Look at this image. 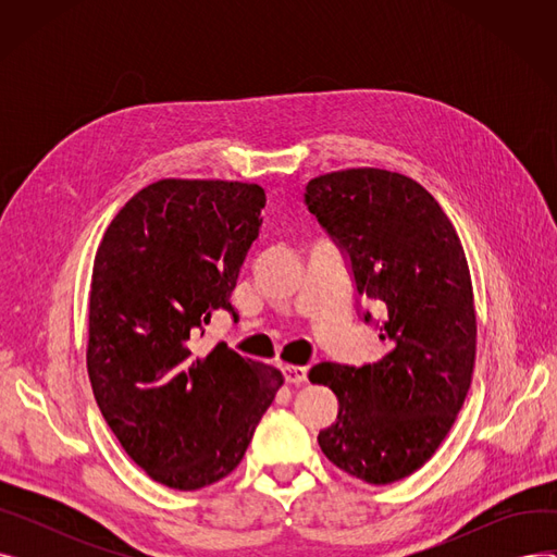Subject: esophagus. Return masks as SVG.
Listing matches in <instances>:
<instances>
[{
  "label": "esophagus",
  "instance_id": "34e87169",
  "mask_svg": "<svg viewBox=\"0 0 557 557\" xmlns=\"http://www.w3.org/2000/svg\"><path fill=\"white\" fill-rule=\"evenodd\" d=\"M286 384H305L307 382V368L302 366H284L282 368Z\"/></svg>",
  "mask_w": 557,
  "mask_h": 557
}]
</instances>
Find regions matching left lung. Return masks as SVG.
Segmentation results:
<instances>
[{"label":"left lung","instance_id":"left-lung-1","mask_svg":"<svg viewBox=\"0 0 557 557\" xmlns=\"http://www.w3.org/2000/svg\"><path fill=\"white\" fill-rule=\"evenodd\" d=\"M305 202L343 248L359 296L386 311V355L361 368L318 363L311 384L338 397L318 433L323 454L372 485L406 479L435 454L472 384L476 313L470 267L437 200L386 169H345L309 181ZM372 323L370 311L363 313Z\"/></svg>","mask_w":557,"mask_h":557}]
</instances>
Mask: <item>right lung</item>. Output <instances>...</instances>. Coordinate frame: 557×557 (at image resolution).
Here are the masks:
<instances>
[{"label": "right lung", "mask_w": 557, "mask_h": 557, "mask_svg": "<svg viewBox=\"0 0 557 557\" xmlns=\"http://www.w3.org/2000/svg\"><path fill=\"white\" fill-rule=\"evenodd\" d=\"M259 185L164 178L137 191L95 257L87 374L124 451L153 481L198 490L227 476L284 384L280 370L191 338L230 296L259 237Z\"/></svg>", "instance_id": "1"}]
</instances>
